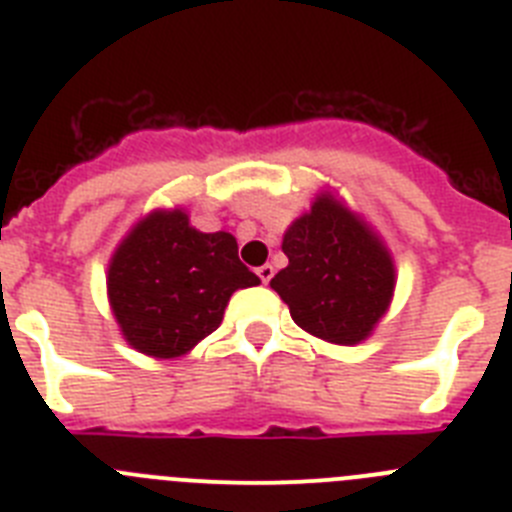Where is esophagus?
Segmentation results:
<instances>
[{
	"label": "esophagus",
	"mask_w": 512,
	"mask_h": 512,
	"mask_svg": "<svg viewBox=\"0 0 512 512\" xmlns=\"http://www.w3.org/2000/svg\"><path fill=\"white\" fill-rule=\"evenodd\" d=\"M256 274H259V279L264 284H269L271 282V277H274V266L271 264H264V266H259V269H256Z\"/></svg>",
	"instance_id": "1"
}]
</instances>
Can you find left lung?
<instances>
[{
	"label": "left lung",
	"instance_id": "1",
	"mask_svg": "<svg viewBox=\"0 0 512 512\" xmlns=\"http://www.w3.org/2000/svg\"><path fill=\"white\" fill-rule=\"evenodd\" d=\"M282 251L289 264L271 289L287 302L292 320L323 341H364L390 305L395 266L359 217L323 194L289 225Z\"/></svg>",
	"mask_w": 512,
	"mask_h": 512
}]
</instances>
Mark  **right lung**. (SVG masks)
<instances>
[{
	"instance_id": "1",
	"label": "right lung",
	"mask_w": 512,
	"mask_h": 512,
	"mask_svg": "<svg viewBox=\"0 0 512 512\" xmlns=\"http://www.w3.org/2000/svg\"><path fill=\"white\" fill-rule=\"evenodd\" d=\"M256 284L233 235L200 233L182 210L140 220L112 256L107 277L122 336L156 359L187 354L223 323L235 289Z\"/></svg>"
}]
</instances>
